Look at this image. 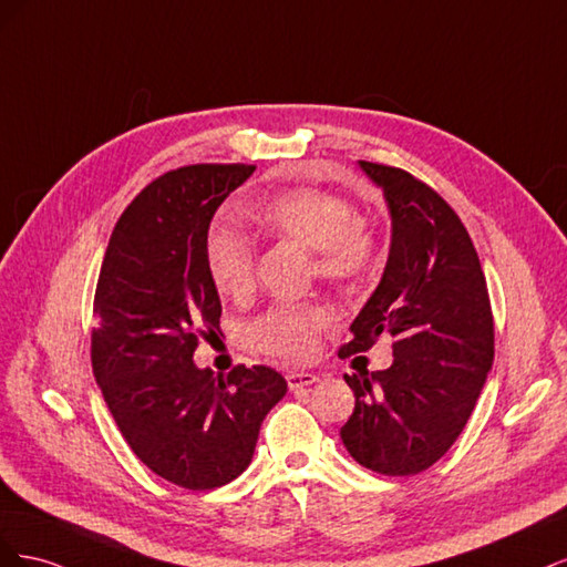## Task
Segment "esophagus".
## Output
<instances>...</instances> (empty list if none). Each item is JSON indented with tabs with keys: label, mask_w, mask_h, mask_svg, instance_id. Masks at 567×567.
Returning a JSON list of instances; mask_svg holds the SVG:
<instances>
[{
	"label": "esophagus",
	"mask_w": 567,
	"mask_h": 567,
	"mask_svg": "<svg viewBox=\"0 0 567 567\" xmlns=\"http://www.w3.org/2000/svg\"><path fill=\"white\" fill-rule=\"evenodd\" d=\"M286 381H288V388H290V390H300V388H307V385L317 383L319 375H317V373H310V371H290V373L286 375Z\"/></svg>",
	"instance_id": "1"
}]
</instances>
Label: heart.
<instances>
[{
  "instance_id": "b5f03b06",
  "label": "heart",
  "mask_w": 567,
  "mask_h": 567,
  "mask_svg": "<svg viewBox=\"0 0 567 567\" xmlns=\"http://www.w3.org/2000/svg\"><path fill=\"white\" fill-rule=\"evenodd\" d=\"M255 225L271 236L312 250V269L329 284L364 279L375 262V236L357 219L348 200L321 188L300 186L257 203ZM205 267L219 293L244 298L255 281V252L241 234L219 227L205 244ZM333 312L321 302L274 305L248 326V340L284 362L310 359Z\"/></svg>"
}]
</instances>
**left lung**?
I'll return each mask as SVG.
<instances>
[{"instance_id":"left-lung-1","label":"left lung","mask_w":567,"mask_h":567,"mask_svg":"<svg viewBox=\"0 0 567 567\" xmlns=\"http://www.w3.org/2000/svg\"><path fill=\"white\" fill-rule=\"evenodd\" d=\"M359 165L383 188L392 244L383 279L338 354L367 352L385 333L394 362L346 373L354 411L340 437L364 468L414 475L447 454L473 414L494 359V317L475 246L452 205L402 167Z\"/></svg>"}]
</instances>
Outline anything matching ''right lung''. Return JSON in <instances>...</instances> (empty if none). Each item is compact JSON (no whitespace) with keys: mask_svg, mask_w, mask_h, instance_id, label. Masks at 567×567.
Returning a JSON list of instances; mask_svg holds the SVG:
<instances>
[{"mask_svg":"<svg viewBox=\"0 0 567 567\" xmlns=\"http://www.w3.org/2000/svg\"><path fill=\"white\" fill-rule=\"evenodd\" d=\"M252 173L244 163H200L153 179L120 215L96 281L99 388L132 452L184 489L241 475L265 416L286 394L284 375L269 367L215 375L194 364L221 317L205 267L210 219Z\"/></svg>","mask_w":567,"mask_h":567,"instance_id":"right-lung-1","label":"right lung"}]
</instances>
